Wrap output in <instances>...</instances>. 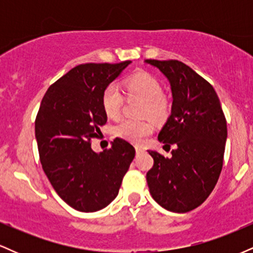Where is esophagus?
Wrapping results in <instances>:
<instances>
[{
  "instance_id": "obj_1",
  "label": "esophagus",
  "mask_w": 253,
  "mask_h": 253,
  "mask_svg": "<svg viewBox=\"0 0 253 253\" xmlns=\"http://www.w3.org/2000/svg\"><path fill=\"white\" fill-rule=\"evenodd\" d=\"M135 151H136V153H141L144 151V149L140 146H135Z\"/></svg>"
}]
</instances>
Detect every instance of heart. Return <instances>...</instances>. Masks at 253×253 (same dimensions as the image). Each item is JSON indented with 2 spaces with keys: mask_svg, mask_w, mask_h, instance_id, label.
Listing matches in <instances>:
<instances>
[{
  "mask_svg": "<svg viewBox=\"0 0 253 253\" xmlns=\"http://www.w3.org/2000/svg\"><path fill=\"white\" fill-rule=\"evenodd\" d=\"M125 94L128 97L139 98L143 101L140 115L150 117L155 120H163L169 115V102L163 95V88L155 77L146 72H135L125 80L123 84ZM124 96L117 84L110 83L103 89L101 96L102 108L109 118H117L121 112ZM119 138L140 144L146 136L153 132V124L147 119H123L113 128Z\"/></svg>",
  "mask_w": 253,
  "mask_h": 253,
  "instance_id": "heart-1",
  "label": "heart"
}]
</instances>
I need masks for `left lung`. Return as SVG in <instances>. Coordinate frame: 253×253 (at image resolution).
<instances>
[{
    "mask_svg": "<svg viewBox=\"0 0 253 253\" xmlns=\"http://www.w3.org/2000/svg\"><path fill=\"white\" fill-rule=\"evenodd\" d=\"M169 80L172 108L158 134L172 157L149 151L153 167L146 181L153 200L175 213H187L206 201L222 169L227 125L210 82L179 60L146 59Z\"/></svg>",
    "mask_w": 253,
    "mask_h": 253,
    "instance_id": "1",
    "label": "left lung"
}]
</instances>
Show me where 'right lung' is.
Instances as JSON below:
<instances>
[{
  "label": "right lung",
  "instance_id": "1",
  "mask_svg": "<svg viewBox=\"0 0 253 253\" xmlns=\"http://www.w3.org/2000/svg\"><path fill=\"white\" fill-rule=\"evenodd\" d=\"M128 64H81L52 84L40 103L36 118L40 163L56 193L76 211L107 207L135 156L134 147L121 138L103 152L91 150V139L107 123L103 89Z\"/></svg>",
  "mask_w": 253,
  "mask_h": 253
}]
</instances>
